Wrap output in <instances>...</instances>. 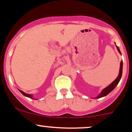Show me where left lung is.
<instances>
[{
  "mask_svg": "<svg viewBox=\"0 0 132 132\" xmlns=\"http://www.w3.org/2000/svg\"><path fill=\"white\" fill-rule=\"evenodd\" d=\"M116 47H117V50L119 52V53L121 54V52H120V49H119V47L117 46V45H116ZM122 69H123V61H121L120 66V71H119V76H118V77L116 78V79L115 80V81H113L110 84L109 86H108L107 87H105V89H103V90H102V92H101V94H100L98 95L97 97H95L96 99H99V98L102 97L106 96V95H107V94H109L110 92L112 91V90H113V89H115V87H116L117 85L119 84L120 80L121 78H122Z\"/></svg>",
  "mask_w": 132,
  "mask_h": 132,
  "instance_id": "left-lung-1",
  "label": "left lung"
}]
</instances>
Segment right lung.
Wrapping results in <instances>:
<instances>
[{
	"label": "right lung",
	"instance_id": "1",
	"mask_svg": "<svg viewBox=\"0 0 132 132\" xmlns=\"http://www.w3.org/2000/svg\"><path fill=\"white\" fill-rule=\"evenodd\" d=\"M20 90V92L21 93H22V94L24 95V96H26V97H29V98H30V99H35L33 97L32 95H31V94H26V93H25V92H23L22 90Z\"/></svg>",
	"mask_w": 132,
	"mask_h": 132
}]
</instances>
